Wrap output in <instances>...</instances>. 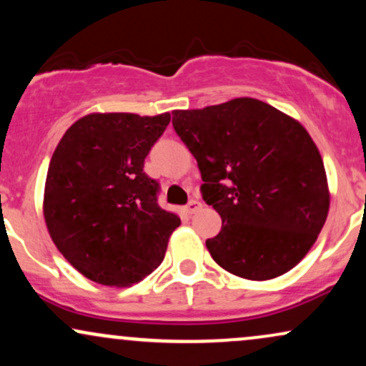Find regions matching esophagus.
<instances>
[{
	"label": "esophagus",
	"mask_w": 366,
	"mask_h": 366,
	"mask_svg": "<svg viewBox=\"0 0 366 366\" xmlns=\"http://www.w3.org/2000/svg\"><path fill=\"white\" fill-rule=\"evenodd\" d=\"M197 209H201V203L197 199H191L189 203L186 204V212L189 215H192V213H196Z\"/></svg>",
	"instance_id": "1"
}]
</instances>
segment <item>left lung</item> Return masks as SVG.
<instances>
[{"label":"left lung","instance_id":"obj_1","mask_svg":"<svg viewBox=\"0 0 366 366\" xmlns=\"http://www.w3.org/2000/svg\"><path fill=\"white\" fill-rule=\"evenodd\" d=\"M172 124L199 167L203 199L222 217L207 241L212 258L249 280L296 267L330 204L320 151L303 125L254 98L175 110Z\"/></svg>","mask_w":366,"mask_h":366}]
</instances>
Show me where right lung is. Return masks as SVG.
Returning a JSON list of instances; mask_svg holds the SVG:
<instances>
[{"instance_id": "right-lung-1", "label": "right lung", "mask_w": 366, "mask_h": 366, "mask_svg": "<svg viewBox=\"0 0 366 366\" xmlns=\"http://www.w3.org/2000/svg\"><path fill=\"white\" fill-rule=\"evenodd\" d=\"M169 122L170 113H91L58 142L44 186L46 227L89 280L125 287L163 262L180 218L159 208L144 158Z\"/></svg>"}]
</instances>
